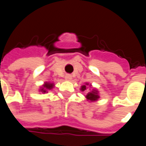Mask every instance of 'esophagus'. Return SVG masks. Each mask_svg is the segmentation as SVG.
Masks as SVG:
<instances>
[{
	"label": "esophagus",
	"instance_id": "34e87169",
	"mask_svg": "<svg viewBox=\"0 0 146 146\" xmlns=\"http://www.w3.org/2000/svg\"><path fill=\"white\" fill-rule=\"evenodd\" d=\"M65 79L70 80L72 79V76H71V75H70V74H67V75H66V76H65Z\"/></svg>",
	"mask_w": 146,
	"mask_h": 146
}]
</instances>
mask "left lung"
<instances>
[{
    "instance_id": "8db88e82",
    "label": "left lung",
    "mask_w": 146,
    "mask_h": 146,
    "mask_svg": "<svg viewBox=\"0 0 146 146\" xmlns=\"http://www.w3.org/2000/svg\"><path fill=\"white\" fill-rule=\"evenodd\" d=\"M88 86H89V84H86L85 85H83L82 87H81V91H82V92H84L86 90V88H88ZM86 98L92 102L97 101L98 98H99V95H98V92H97L96 90H92V92H88V94L86 95Z\"/></svg>"
}]
</instances>
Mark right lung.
I'll return each instance as SVG.
<instances>
[{
  "mask_svg": "<svg viewBox=\"0 0 146 146\" xmlns=\"http://www.w3.org/2000/svg\"><path fill=\"white\" fill-rule=\"evenodd\" d=\"M54 87V84H51V83H45L44 86L42 87L40 89V91L43 93H46L48 92V90H51V89L53 88Z\"/></svg>",
  "mask_w": 146,
  "mask_h": 146,
  "instance_id": "add662e5",
  "label": "right lung"
}]
</instances>
